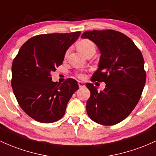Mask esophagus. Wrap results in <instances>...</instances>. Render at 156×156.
<instances>
[{
  "label": "esophagus",
  "instance_id": "obj_1",
  "mask_svg": "<svg viewBox=\"0 0 156 156\" xmlns=\"http://www.w3.org/2000/svg\"><path fill=\"white\" fill-rule=\"evenodd\" d=\"M78 86H79V87L80 88H81V87H83L85 86V84H84V83H83V82H82V81H78Z\"/></svg>",
  "mask_w": 156,
  "mask_h": 156
}]
</instances>
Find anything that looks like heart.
Segmentation results:
<instances>
[{"instance_id":"heart-1","label":"heart","mask_w":156,"mask_h":156,"mask_svg":"<svg viewBox=\"0 0 156 156\" xmlns=\"http://www.w3.org/2000/svg\"><path fill=\"white\" fill-rule=\"evenodd\" d=\"M76 46L78 50L81 53H83L84 55H86L87 54L92 52H95V44H94L93 42L91 41L90 40H88V39H83V40L79 41L77 43ZM78 76L79 78H84V74H83V73H78Z\"/></svg>"}]
</instances>
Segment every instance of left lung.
Wrapping results in <instances>:
<instances>
[{
  "instance_id": "1",
  "label": "left lung",
  "mask_w": 156,
  "mask_h": 156,
  "mask_svg": "<svg viewBox=\"0 0 156 156\" xmlns=\"http://www.w3.org/2000/svg\"><path fill=\"white\" fill-rule=\"evenodd\" d=\"M81 37L93 42L101 52L91 81L106 83L101 92L92 83L86 84L91 93L87 114L98 124L114 125L131 113L141 98L146 82L143 56L129 37L117 31H87Z\"/></svg>"
}]
</instances>
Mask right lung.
Instances as JSON below:
<instances>
[{"label": "right lung", "instance_id": "1", "mask_svg": "<svg viewBox=\"0 0 156 156\" xmlns=\"http://www.w3.org/2000/svg\"><path fill=\"white\" fill-rule=\"evenodd\" d=\"M81 32L40 35L22 46L12 66V87L20 107L31 118L52 123L64 116L66 105L78 90L69 78L61 84L53 82L51 73L62 64L66 50Z\"/></svg>", "mask_w": 156, "mask_h": 156}]
</instances>
